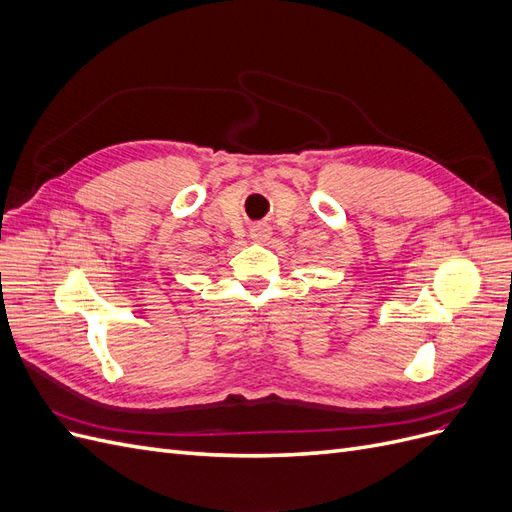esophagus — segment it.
Instances as JSON below:
<instances>
[{"instance_id": "esophagus-1", "label": "esophagus", "mask_w": 512, "mask_h": 512, "mask_svg": "<svg viewBox=\"0 0 512 512\" xmlns=\"http://www.w3.org/2000/svg\"><path fill=\"white\" fill-rule=\"evenodd\" d=\"M250 237L256 243H265L271 237V226L269 224H256V226H252Z\"/></svg>"}]
</instances>
